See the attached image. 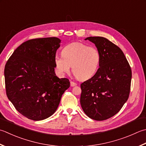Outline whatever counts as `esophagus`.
Here are the masks:
<instances>
[{"mask_svg": "<svg viewBox=\"0 0 146 146\" xmlns=\"http://www.w3.org/2000/svg\"><path fill=\"white\" fill-rule=\"evenodd\" d=\"M70 85H71V87H75V86H76L77 84H76V83L74 82H70Z\"/></svg>", "mask_w": 146, "mask_h": 146, "instance_id": "esophagus-1", "label": "esophagus"}]
</instances>
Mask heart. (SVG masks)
<instances>
[{
    "mask_svg": "<svg viewBox=\"0 0 146 146\" xmlns=\"http://www.w3.org/2000/svg\"><path fill=\"white\" fill-rule=\"evenodd\" d=\"M62 56L54 59L57 70L62 75L69 73L70 67L77 79L85 80L95 75L101 62V54L98 48L80 42H75L65 46Z\"/></svg>",
    "mask_w": 146,
    "mask_h": 146,
    "instance_id": "b5f03b06",
    "label": "heart"
}]
</instances>
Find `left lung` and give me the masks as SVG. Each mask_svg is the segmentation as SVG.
<instances>
[{
	"label": "left lung",
	"mask_w": 146,
	"mask_h": 146,
	"mask_svg": "<svg viewBox=\"0 0 146 146\" xmlns=\"http://www.w3.org/2000/svg\"><path fill=\"white\" fill-rule=\"evenodd\" d=\"M101 54L99 69L81 84L80 104L89 118L102 121L115 115L128 99L132 70L123 51L102 36H89Z\"/></svg>",
	"instance_id": "obj_1"
}]
</instances>
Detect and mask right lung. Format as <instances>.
<instances>
[{"label":"right lung","mask_w":146,"mask_h":146,"mask_svg":"<svg viewBox=\"0 0 146 146\" xmlns=\"http://www.w3.org/2000/svg\"><path fill=\"white\" fill-rule=\"evenodd\" d=\"M61 40L31 39L23 43L9 58L4 69L6 94L16 110L35 121L52 115L70 86L56 75L54 59Z\"/></svg>","instance_id":"obj_1"}]
</instances>
